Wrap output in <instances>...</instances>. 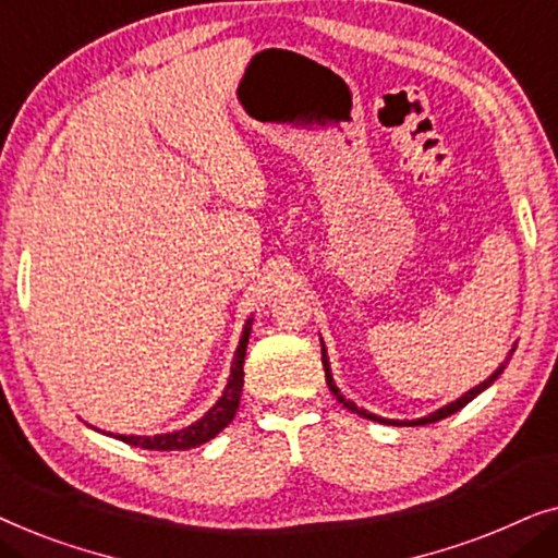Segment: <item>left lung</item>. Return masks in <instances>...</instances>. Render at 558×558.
Segmentation results:
<instances>
[{"instance_id": "8db88e82", "label": "left lung", "mask_w": 558, "mask_h": 558, "mask_svg": "<svg viewBox=\"0 0 558 558\" xmlns=\"http://www.w3.org/2000/svg\"><path fill=\"white\" fill-rule=\"evenodd\" d=\"M513 350H515V348H513ZM513 350H510V355H513ZM510 355H508V357H510ZM508 357H506V363H500V368H498V371H495L490 378H485V380H483V384H480V386H475V388H470V391H468V393H464V396H460V399H457V401H452V403H447V407H441V409H437V411H434V414H429V416H424V418H414V422H399V418H380V416H376V414H371V411H365V409H357L353 401H350V399H345V396H342V393H340V388H338V386H335V380H332V373H330V361H327V353H325V345H323V365H325V380H327V386H330V391H332V396H335V399H338V401H340V403H342V407H345V409H350V411H353V414H361L363 418H371V422H380V424H393V426H418V424H434V422H439V418H447V416H452V414H457V411H460V409H464V407H468V403H470L472 399H475V396H477V393H483L487 386H493V384H495V380H498V376H500V373H502V371H506V365H508Z\"/></svg>"}]
</instances>
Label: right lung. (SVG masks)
I'll return each mask as SVG.
<instances>
[{"label": "right lung", "instance_id": "add662e5", "mask_svg": "<svg viewBox=\"0 0 558 558\" xmlns=\"http://www.w3.org/2000/svg\"><path fill=\"white\" fill-rule=\"evenodd\" d=\"M251 323L254 319H246L243 325L239 348H235L233 355V365H231V378H228V386L223 388V396L216 401L208 414L203 418H197L195 424L185 426L180 432H170V434H155V437H134V434H117V439L126 441L132 447H142V449H159V452H174V449H193L201 447L205 441H210L216 434L226 429L228 424L233 422L235 411H239V401H241V388H243V357H246V345H248V335H251Z\"/></svg>", "mask_w": 558, "mask_h": 558}]
</instances>
